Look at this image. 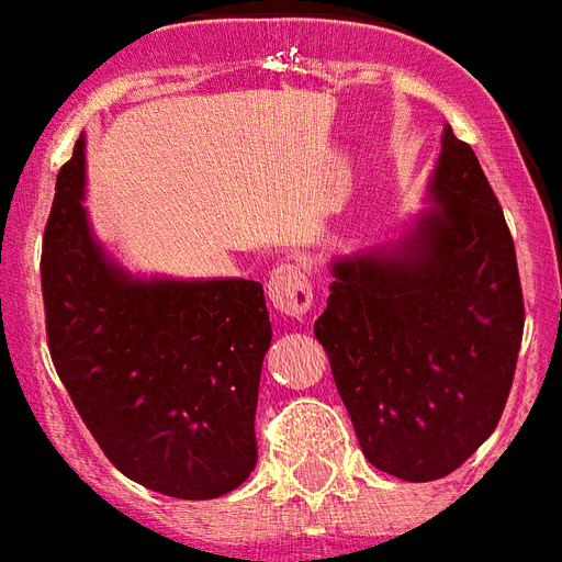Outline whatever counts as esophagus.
I'll return each mask as SVG.
<instances>
[{
    "label": "esophagus",
    "mask_w": 562,
    "mask_h": 562,
    "mask_svg": "<svg viewBox=\"0 0 562 562\" xmlns=\"http://www.w3.org/2000/svg\"><path fill=\"white\" fill-rule=\"evenodd\" d=\"M268 296H271L273 308L289 317H303L314 303L312 294V277L303 266L296 262H285L271 271L268 280Z\"/></svg>",
    "instance_id": "34e87169"
}]
</instances>
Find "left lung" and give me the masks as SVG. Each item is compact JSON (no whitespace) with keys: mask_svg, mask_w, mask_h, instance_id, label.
<instances>
[{"mask_svg":"<svg viewBox=\"0 0 562 562\" xmlns=\"http://www.w3.org/2000/svg\"><path fill=\"white\" fill-rule=\"evenodd\" d=\"M430 202L398 245L331 262L314 321L360 450L407 482L453 473L496 430L526 323L503 207L450 126Z\"/></svg>","mask_w":562,"mask_h":562,"instance_id":"8db88e82","label":"left lung"}]
</instances>
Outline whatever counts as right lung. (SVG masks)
<instances>
[{"mask_svg":"<svg viewBox=\"0 0 562 562\" xmlns=\"http://www.w3.org/2000/svg\"><path fill=\"white\" fill-rule=\"evenodd\" d=\"M83 187L80 135L57 176L40 268L54 369L123 476L176 499H216L257 464L271 346L262 285L132 277L91 236Z\"/></svg>","mask_w":562,"mask_h":562,"instance_id":"add662e5","label":"right lung"}]
</instances>
